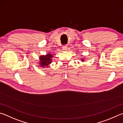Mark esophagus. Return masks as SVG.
Masks as SVG:
<instances>
[{
  "instance_id": "1",
  "label": "esophagus",
  "mask_w": 123,
  "mask_h": 123,
  "mask_svg": "<svg viewBox=\"0 0 123 123\" xmlns=\"http://www.w3.org/2000/svg\"><path fill=\"white\" fill-rule=\"evenodd\" d=\"M67 48H68V47L67 46H63V47H62V50H67Z\"/></svg>"
}]
</instances>
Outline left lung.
<instances>
[{"label": "left lung", "mask_w": 123, "mask_h": 123, "mask_svg": "<svg viewBox=\"0 0 123 123\" xmlns=\"http://www.w3.org/2000/svg\"><path fill=\"white\" fill-rule=\"evenodd\" d=\"M84 61V59H82V61L83 62V61Z\"/></svg>", "instance_id": "left-lung-1"}]
</instances>
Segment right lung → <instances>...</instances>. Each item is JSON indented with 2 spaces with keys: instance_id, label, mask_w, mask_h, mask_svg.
<instances>
[{
  "instance_id": "1",
  "label": "right lung",
  "mask_w": 123,
  "mask_h": 123,
  "mask_svg": "<svg viewBox=\"0 0 123 123\" xmlns=\"http://www.w3.org/2000/svg\"><path fill=\"white\" fill-rule=\"evenodd\" d=\"M53 55L50 53L46 54L45 55H41L39 57L40 67L44 68L48 67L49 64L52 62V57Z\"/></svg>"
}]
</instances>
